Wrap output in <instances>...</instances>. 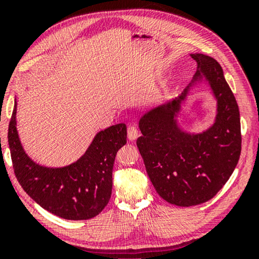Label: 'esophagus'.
I'll list each match as a JSON object with an SVG mask.
<instances>
[{
	"label": "esophagus",
	"mask_w": 259,
	"mask_h": 259,
	"mask_svg": "<svg viewBox=\"0 0 259 259\" xmlns=\"http://www.w3.org/2000/svg\"><path fill=\"white\" fill-rule=\"evenodd\" d=\"M127 137H128V139H130L131 141L136 140L137 138L139 137V132H138L137 127H134V126H130V127H128V130H127Z\"/></svg>",
	"instance_id": "obj_1"
}]
</instances>
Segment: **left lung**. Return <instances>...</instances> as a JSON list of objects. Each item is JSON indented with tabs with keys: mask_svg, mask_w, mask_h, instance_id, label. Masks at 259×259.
<instances>
[{
	"mask_svg": "<svg viewBox=\"0 0 259 259\" xmlns=\"http://www.w3.org/2000/svg\"><path fill=\"white\" fill-rule=\"evenodd\" d=\"M197 62L193 80L178 98L151 108L139 120L143 136L137 146L155 191L177 206H194L213 198L235 171L242 150L239 109L219 63L211 56L191 54ZM205 82L215 100L214 123L189 133L179 122L187 97Z\"/></svg>",
	"mask_w": 259,
	"mask_h": 259,
	"instance_id": "left-lung-1",
	"label": "left lung"
}]
</instances>
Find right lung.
Returning <instances> with one entry per match:
<instances>
[{"label":"right lung","instance_id":"right-lung-1","mask_svg":"<svg viewBox=\"0 0 259 259\" xmlns=\"http://www.w3.org/2000/svg\"><path fill=\"white\" fill-rule=\"evenodd\" d=\"M16 106L15 101L8 143L14 172L22 189L60 218L84 221L98 215L111 198L115 155L127 141L125 123L98 132L76 161L63 167H47L31 160L23 150L16 128Z\"/></svg>","mask_w":259,"mask_h":259}]
</instances>
